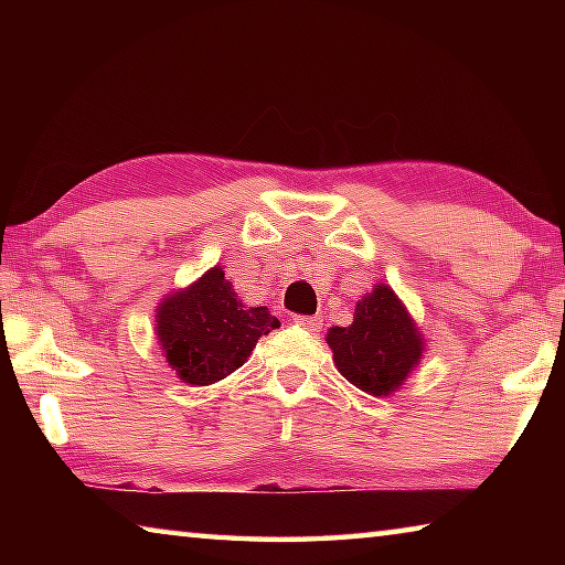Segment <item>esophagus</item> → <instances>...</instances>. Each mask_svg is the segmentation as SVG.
Returning <instances> with one entry per match:
<instances>
[{
  "label": "esophagus",
  "instance_id": "esophagus-1",
  "mask_svg": "<svg viewBox=\"0 0 565 565\" xmlns=\"http://www.w3.org/2000/svg\"><path fill=\"white\" fill-rule=\"evenodd\" d=\"M291 321L296 323V327H301L306 331H321V327H323L321 317H301V313H296Z\"/></svg>",
  "mask_w": 565,
  "mask_h": 565
}]
</instances>
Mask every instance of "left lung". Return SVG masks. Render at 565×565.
<instances>
[{"label":"left lung","instance_id":"8db88e82","mask_svg":"<svg viewBox=\"0 0 565 565\" xmlns=\"http://www.w3.org/2000/svg\"><path fill=\"white\" fill-rule=\"evenodd\" d=\"M341 376L374 396L396 391L424 353V341L388 286L356 303L351 327H333L327 337Z\"/></svg>","mask_w":565,"mask_h":565}]
</instances>
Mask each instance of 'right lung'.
Wrapping results in <instances>:
<instances>
[{"label": "right lung", "instance_id": "right-lung-1", "mask_svg": "<svg viewBox=\"0 0 565 565\" xmlns=\"http://www.w3.org/2000/svg\"><path fill=\"white\" fill-rule=\"evenodd\" d=\"M157 319L169 366L194 386H209L244 366L256 341L279 327L266 306L248 309L238 301L218 266L186 291L169 296Z\"/></svg>", "mask_w": 565, "mask_h": 565}]
</instances>
